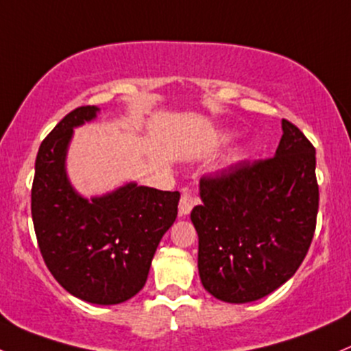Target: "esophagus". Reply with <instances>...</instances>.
<instances>
[{"instance_id": "1", "label": "esophagus", "mask_w": 351, "mask_h": 351, "mask_svg": "<svg viewBox=\"0 0 351 351\" xmlns=\"http://www.w3.org/2000/svg\"><path fill=\"white\" fill-rule=\"evenodd\" d=\"M195 205H196V199L190 193H183L182 199H180V206H178L180 217H186V215H190Z\"/></svg>"}]
</instances>
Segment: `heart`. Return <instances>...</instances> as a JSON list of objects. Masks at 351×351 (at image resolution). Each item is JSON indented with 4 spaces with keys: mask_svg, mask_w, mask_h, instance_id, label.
I'll list each match as a JSON object with an SVG mask.
<instances>
[{
    "mask_svg": "<svg viewBox=\"0 0 351 351\" xmlns=\"http://www.w3.org/2000/svg\"><path fill=\"white\" fill-rule=\"evenodd\" d=\"M232 138H233L232 133H226V134H223V136H221V141H223V143H228V141H232Z\"/></svg>",
    "mask_w": 351,
    "mask_h": 351,
    "instance_id": "obj_1",
    "label": "heart"
}]
</instances>
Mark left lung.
I'll return each mask as SVG.
<instances>
[{"label": "left lung", "mask_w": 351, "mask_h": 351, "mask_svg": "<svg viewBox=\"0 0 351 351\" xmlns=\"http://www.w3.org/2000/svg\"><path fill=\"white\" fill-rule=\"evenodd\" d=\"M269 160L241 161L202 178V205L191 211L198 271L208 293L226 303L263 298L295 275L317 226L315 148L282 119Z\"/></svg>", "instance_id": "1"}]
</instances>
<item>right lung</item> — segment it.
I'll return each instance as SVG.
<instances>
[{"instance_id":"add662e5","label":"right lung","mask_w":351,"mask_h":351,"mask_svg":"<svg viewBox=\"0 0 351 351\" xmlns=\"http://www.w3.org/2000/svg\"><path fill=\"white\" fill-rule=\"evenodd\" d=\"M98 113V106L76 108L43 140L32 215L56 282L83 302L118 305L145 287L158 245L178 215L180 193L128 182L105 195H80L68 178V148L75 128Z\"/></svg>"}]
</instances>
